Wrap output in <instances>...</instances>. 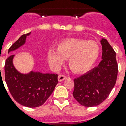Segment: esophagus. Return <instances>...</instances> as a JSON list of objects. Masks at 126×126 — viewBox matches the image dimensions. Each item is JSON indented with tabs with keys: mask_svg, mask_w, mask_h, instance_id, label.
<instances>
[{
	"mask_svg": "<svg viewBox=\"0 0 126 126\" xmlns=\"http://www.w3.org/2000/svg\"><path fill=\"white\" fill-rule=\"evenodd\" d=\"M67 79V77L63 75H59L58 76V81H62L63 80H65Z\"/></svg>",
	"mask_w": 126,
	"mask_h": 126,
	"instance_id": "obj_1",
	"label": "esophagus"
}]
</instances>
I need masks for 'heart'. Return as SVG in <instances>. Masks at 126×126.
Here are the masks:
<instances>
[{
    "mask_svg": "<svg viewBox=\"0 0 126 126\" xmlns=\"http://www.w3.org/2000/svg\"><path fill=\"white\" fill-rule=\"evenodd\" d=\"M99 55V47L96 42L70 38L59 42L57 49L51 47L47 59L53 67H59L68 59V65L75 73L89 70Z\"/></svg>",
    "mask_w": 126,
    "mask_h": 126,
    "instance_id": "1",
    "label": "heart"
}]
</instances>
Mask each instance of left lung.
<instances>
[{"label": "left lung", "instance_id": "8db88e82", "mask_svg": "<svg viewBox=\"0 0 126 126\" xmlns=\"http://www.w3.org/2000/svg\"><path fill=\"white\" fill-rule=\"evenodd\" d=\"M102 60L97 67L74 79L73 95L85 107L99 105L108 97L118 76L116 53L106 39L100 41Z\"/></svg>", "mask_w": 126, "mask_h": 126}]
</instances>
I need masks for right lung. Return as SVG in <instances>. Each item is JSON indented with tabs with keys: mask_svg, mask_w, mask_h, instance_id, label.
<instances>
[{
	"mask_svg": "<svg viewBox=\"0 0 126 126\" xmlns=\"http://www.w3.org/2000/svg\"><path fill=\"white\" fill-rule=\"evenodd\" d=\"M31 32L23 34L8 49V53L25 45L26 39ZM15 55L6 59L4 65L5 81L9 92L16 102L28 108L42 106L53 92L58 83L57 74L43 73L31 71L22 73L13 65Z\"/></svg>",
	"mask_w": 126,
	"mask_h": 126,
	"instance_id": "1",
	"label": "right lung"
}]
</instances>
